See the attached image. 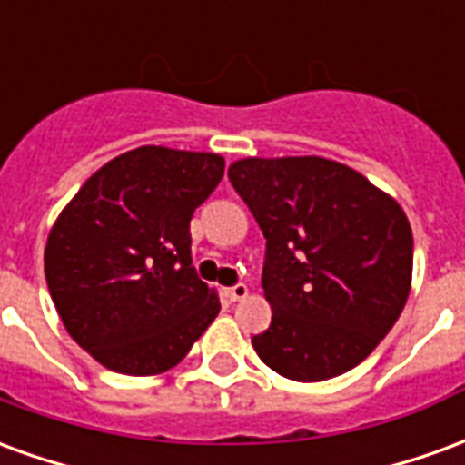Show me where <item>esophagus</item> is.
I'll use <instances>...</instances> for the list:
<instances>
[{"label": "esophagus", "mask_w": 465, "mask_h": 465, "mask_svg": "<svg viewBox=\"0 0 465 465\" xmlns=\"http://www.w3.org/2000/svg\"><path fill=\"white\" fill-rule=\"evenodd\" d=\"M223 293H226V299H232V302H242V299L249 296V286H246V283H236V286L226 289Z\"/></svg>", "instance_id": "esophagus-1"}]
</instances>
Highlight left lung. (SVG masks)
Here are the masks:
<instances>
[{"mask_svg":"<svg viewBox=\"0 0 465 465\" xmlns=\"http://www.w3.org/2000/svg\"><path fill=\"white\" fill-rule=\"evenodd\" d=\"M229 179L266 239L272 326L252 339L259 359L302 383L359 366L409 299L413 233L401 203L323 156H246Z\"/></svg>","mask_w":465,"mask_h":465,"instance_id":"8db88e82","label":"left lung"}]
</instances>
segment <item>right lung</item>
Instances as JSON below:
<instances>
[{"instance_id": "add662e5", "label": "right lung", "mask_w": 465, "mask_h": 465, "mask_svg": "<svg viewBox=\"0 0 465 465\" xmlns=\"http://www.w3.org/2000/svg\"><path fill=\"white\" fill-rule=\"evenodd\" d=\"M223 156L139 146L106 162L56 216L46 286L66 333L104 369L156 376L222 309L192 266V222Z\"/></svg>"}]
</instances>
